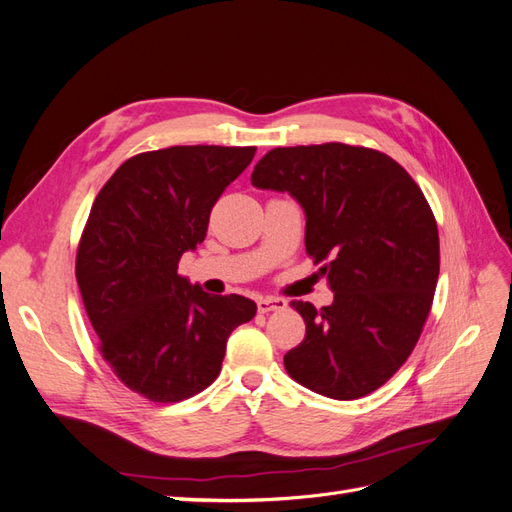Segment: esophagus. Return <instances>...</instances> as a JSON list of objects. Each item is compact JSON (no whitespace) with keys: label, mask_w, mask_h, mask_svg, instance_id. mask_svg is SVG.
<instances>
[{"label":"esophagus","mask_w":512,"mask_h":512,"mask_svg":"<svg viewBox=\"0 0 512 512\" xmlns=\"http://www.w3.org/2000/svg\"><path fill=\"white\" fill-rule=\"evenodd\" d=\"M288 303L280 297H262L258 299V312L260 314H267V312H273V309H284Z\"/></svg>","instance_id":"obj_1"}]
</instances>
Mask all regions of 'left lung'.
<instances>
[{"mask_svg": "<svg viewBox=\"0 0 512 512\" xmlns=\"http://www.w3.org/2000/svg\"><path fill=\"white\" fill-rule=\"evenodd\" d=\"M252 185L288 192L305 211V247L333 303L292 301L305 339L286 352L292 380L331 399H359L406 363L440 273L436 218L393 158L344 143L277 147Z\"/></svg>", "mask_w": 512, "mask_h": 512, "instance_id": "8db88e82", "label": "left lung"}]
</instances>
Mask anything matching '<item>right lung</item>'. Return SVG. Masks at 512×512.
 <instances>
[{
    "label": "right lung",
    "mask_w": 512,
    "mask_h": 512,
    "mask_svg": "<svg viewBox=\"0 0 512 512\" xmlns=\"http://www.w3.org/2000/svg\"><path fill=\"white\" fill-rule=\"evenodd\" d=\"M256 147H168L123 162L94 200L76 282L100 352L128 389L175 404L218 378L226 342L256 316L239 294H207L179 260L207 237L209 213Z\"/></svg>",
    "instance_id": "add662e5"
}]
</instances>
